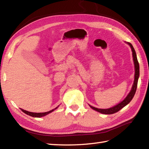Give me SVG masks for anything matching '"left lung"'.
<instances>
[{
    "label": "left lung",
    "instance_id": "left-lung-1",
    "mask_svg": "<svg viewBox=\"0 0 149 149\" xmlns=\"http://www.w3.org/2000/svg\"><path fill=\"white\" fill-rule=\"evenodd\" d=\"M129 45H130L132 52V57H133V61H134V68H135V74H134V83L132 84V86L131 88V90L129 93L127 95V96L125 97V99L122 101L121 102L119 103L117 105L113 106L111 108L109 109H99L97 108V107H95L89 105L91 109H94L95 111H97L99 112L100 113L102 114H106V115H111V114H113L115 113L116 112H118V111H120L122 108H123V107H125L126 105L131 102V100L132 99V98L134 96V94L136 93V88H137V84H138V78L139 76H140V66H139V63L138 61V59H137V56H136V54L135 50L134 49V47H132V44L127 42Z\"/></svg>",
    "mask_w": 149,
    "mask_h": 149
}]
</instances>
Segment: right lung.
I'll return each mask as SVG.
<instances>
[{"label":"right lung","mask_w":149,"mask_h":149,"mask_svg":"<svg viewBox=\"0 0 149 149\" xmlns=\"http://www.w3.org/2000/svg\"><path fill=\"white\" fill-rule=\"evenodd\" d=\"M58 107H56L55 109H52V110L49 111L45 112V113H33V112L27 111H26V110H24V109H21V110H22V111H23L24 113H26V114H27V115H29V116H33V117H38V118H40V117H42V116H45V115H48V114L50 113L51 112L54 111V110L56 109L57 108H58Z\"/></svg>","instance_id":"right-lung-1"}]
</instances>
